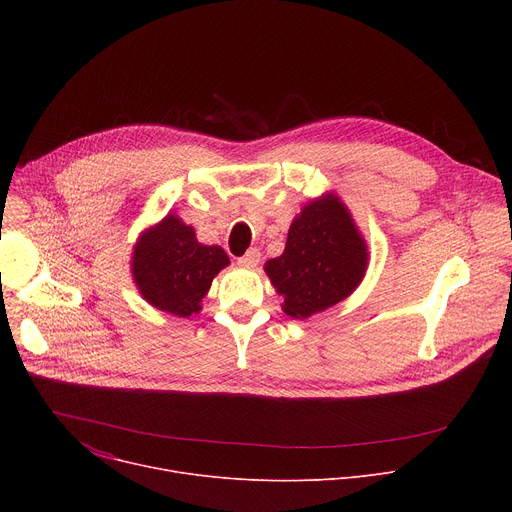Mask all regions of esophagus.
I'll use <instances>...</instances> for the list:
<instances>
[{
    "instance_id": "obj_1",
    "label": "esophagus",
    "mask_w": 512,
    "mask_h": 512,
    "mask_svg": "<svg viewBox=\"0 0 512 512\" xmlns=\"http://www.w3.org/2000/svg\"><path fill=\"white\" fill-rule=\"evenodd\" d=\"M259 261H261V253H259V249H249L243 257H239V265L241 267H247V269H253V267H257L259 265Z\"/></svg>"
}]
</instances>
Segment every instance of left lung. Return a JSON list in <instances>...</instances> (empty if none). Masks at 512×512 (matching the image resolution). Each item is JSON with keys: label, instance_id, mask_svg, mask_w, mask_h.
<instances>
[{"label": "left lung", "instance_id": "1", "mask_svg": "<svg viewBox=\"0 0 512 512\" xmlns=\"http://www.w3.org/2000/svg\"><path fill=\"white\" fill-rule=\"evenodd\" d=\"M369 267V245L334 192L304 204L291 221L285 249L265 263L283 312L308 320L346 300Z\"/></svg>", "mask_w": 512, "mask_h": 512}]
</instances>
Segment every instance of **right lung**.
<instances>
[{"label":"right lung","instance_id":"right-lung-1","mask_svg":"<svg viewBox=\"0 0 512 512\" xmlns=\"http://www.w3.org/2000/svg\"><path fill=\"white\" fill-rule=\"evenodd\" d=\"M218 245L196 239L176 212L139 233L131 253V277L139 296L160 312L190 318L202 310L212 279L229 265Z\"/></svg>","mask_w":512,"mask_h":512}]
</instances>
